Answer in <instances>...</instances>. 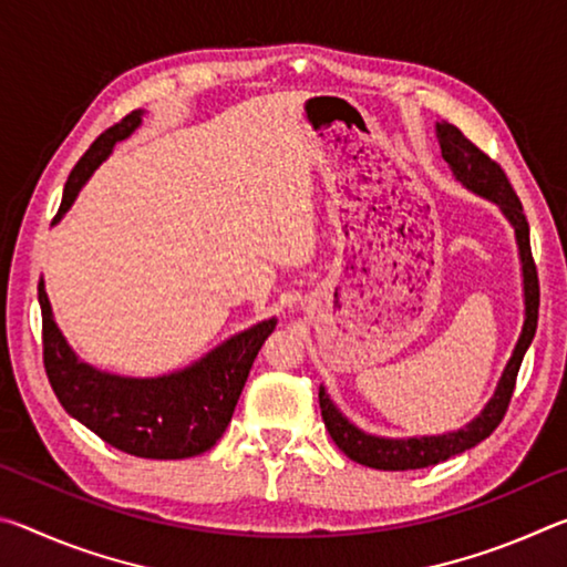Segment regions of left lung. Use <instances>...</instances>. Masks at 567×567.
Here are the masks:
<instances>
[{
  "mask_svg": "<svg viewBox=\"0 0 567 567\" xmlns=\"http://www.w3.org/2000/svg\"><path fill=\"white\" fill-rule=\"evenodd\" d=\"M440 150H443V159L447 167L453 169L457 182H463L467 189H473L475 195L491 199L501 213L507 217V223L515 229L517 249H520V262H523V295H525V322L523 332L517 338V344L513 350V358L507 360L503 378L497 382L495 395L483 408V412L475 420H470L465 427L455 430V433L445 435H430V437H408V440H392V437H378L360 430L358 425L342 415L334 408L324 388H320V410L324 427H328L330 437L334 440L344 455L354 463L375 467V470H417L427 465L445 463L453 455L465 453V450L483 443L485 437L493 435V430L501 425L507 405H511L517 370H520L523 358L537 330V307H540V285H537V270L530 252V227L523 213L520 199H517L511 179L497 165L495 159L485 155L483 150L475 147L455 124L437 122L435 124Z\"/></svg>",
  "mask_w": 567,
  "mask_h": 567,
  "instance_id": "1",
  "label": "left lung"
}]
</instances>
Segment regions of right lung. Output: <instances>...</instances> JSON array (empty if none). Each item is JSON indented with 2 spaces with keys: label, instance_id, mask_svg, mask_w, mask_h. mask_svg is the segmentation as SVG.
I'll list each match as a JSON object with an SVG mask.
<instances>
[{
  "label": "right lung",
  "instance_id": "right-lung-1",
  "mask_svg": "<svg viewBox=\"0 0 567 567\" xmlns=\"http://www.w3.org/2000/svg\"><path fill=\"white\" fill-rule=\"evenodd\" d=\"M142 110L102 132L70 172L60 223L84 182L92 177L112 147L140 127ZM44 370L56 400L72 417L122 453L152 460H182L203 455L223 437L233 420L249 368L277 320H262L255 328L225 340L189 368L162 378H120L82 362L66 344L52 318L50 297L40 280Z\"/></svg>",
  "mask_w": 567,
  "mask_h": 567
}]
</instances>
